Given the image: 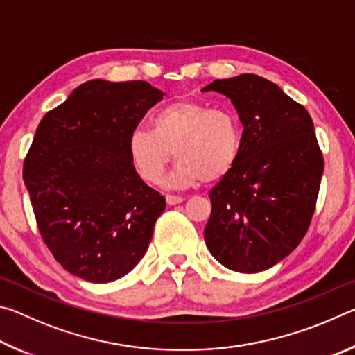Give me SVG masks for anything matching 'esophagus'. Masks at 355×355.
Wrapping results in <instances>:
<instances>
[{
    "label": "esophagus",
    "mask_w": 355,
    "mask_h": 355,
    "mask_svg": "<svg viewBox=\"0 0 355 355\" xmlns=\"http://www.w3.org/2000/svg\"><path fill=\"white\" fill-rule=\"evenodd\" d=\"M183 200H184L183 197H180V196H173V194H167L166 196L167 205H177V203H182Z\"/></svg>",
    "instance_id": "esophagus-1"
}]
</instances>
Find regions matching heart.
Returning <instances> with one entry per match:
<instances>
[{"label": "heart", "mask_w": 355, "mask_h": 355, "mask_svg": "<svg viewBox=\"0 0 355 355\" xmlns=\"http://www.w3.org/2000/svg\"><path fill=\"white\" fill-rule=\"evenodd\" d=\"M241 152V127L236 116L194 100H180L155 114L152 130L135 128L128 153L136 172L147 183H156L171 163L178 164L167 183L213 184L235 167Z\"/></svg>", "instance_id": "b5f03b06"}]
</instances>
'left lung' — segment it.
<instances>
[{
  "mask_svg": "<svg viewBox=\"0 0 355 355\" xmlns=\"http://www.w3.org/2000/svg\"><path fill=\"white\" fill-rule=\"evenodd\" d=\"M202 92L230 98L244 127L235 167L209 191L207 248L232 271H266L297 248L315 211L324 159L313 120L258 75L216 80Z\"/></svg>",
  "mask_w": 355,
  "mask_h": 355,
  "instance_id": "left-lung-1",
  "label": "left lung"
}]
</instances>
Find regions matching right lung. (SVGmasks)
Returning <instances> with one entry per match:
<instances>
[{
	"mask_svg": "<svg viewBox=\"0 0 355 355\" xmlns=\"http://www.w3.org/2000/svg\"><path fill=\"white\" fill-rule=\"evenodd\" d=\"M163 97L147 81L91 80L35 130L23 180L42 238L76 277L107 284L146 255L166 199L137 175L128 137Z\"/></svg>",
	"mask_w": 355,
	"mask_h": 355,
	"instance_id": "1",
	"label": "right lung"
}]
</instances>
